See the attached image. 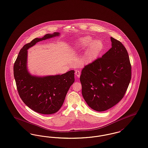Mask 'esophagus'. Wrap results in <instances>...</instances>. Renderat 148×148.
<instances>
[{
	"instance_id": "1",
	"label": "esophagus",
	"mask_w": 148,
	"mask_h": 148,
	"mask_svg": "<svg viewBox=\"0 0 148 148\" xmlns=\"http://www.w3.org/2000/svg\"><path fill=\"white\" fill-rule=\"evenodd\" d=\"M75 75H76L78 78L80 77V71L79 70H75Z\"/></svg>"
}]
</instances>
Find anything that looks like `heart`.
<instances>
[{"label": "heart", "mask_w": 148, "mask_h": 148, "mask_svg": "<svg viewBox=\"0 0 148 148\" xmlns=\"http://www.w3.org/2000/svg\"><path fill=\"white\" fill-rule=\"evenodd\" d=\"M78 47L81 50H84L88 47L82 58V60L84 62H88L95 59L97 55L102 49L103 44L99 40L92 41L91 37L86 36L79 40Z\"/></svg>", "instance_id": "b5f03b06"}]
</instances>
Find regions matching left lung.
<instances>
[{
  "instance_id": "1",
  "label": "left lung",
  "mask_w": 148,
  "mask_h": 148,
  "mask_svg": "<svg viewBox=\"0 0 148 148\" xmlns=\"http://www.w3.org/2000/svg\"><path fill=\"white\" fill-rule=\"evenodd\" d=\"M112 47L84 66L80 81L88 105L96 111H106L123 97L131 79L129 54L121 42L111 37Z\"/></svg>"
}]
</instances>
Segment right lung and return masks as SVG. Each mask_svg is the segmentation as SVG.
<instances>
[{
  "instance_id": "1",
  "label": "right lung",
  "mask_w": 148,
  "mask_h": 148,
  "mask_svg": "<svg viewBox=\"0 0 148 148\" xmlns=\"http://www.w3.org/2000/svg\"><path fill=\"white\" fill-rule=\"evenodd\" d=\"M59 35L58 32L46 34L26 44L14 64V77L19 95L25 104L37 113L50 114L58 112L75 80L74 70L61 75L40 77L31 75L27 68V50L39 41Z\"/></svg>"
}]
</instances>
